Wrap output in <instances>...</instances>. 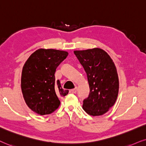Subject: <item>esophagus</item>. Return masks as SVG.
<instances>
[{
	"label": "esophagus",
	"instance_id": "34e87169",
	"mask_svg": "<svg viewBox=\"0 0 146 146\" xmlns=\"http://www.w3.org/2000/svg\"><path fill=\"white\" fill-rule=\"evenodd\" d=\"M77 87H75L74 89H70L69 93H75L77 92Z\"/></svg>",
	"mask_w": 146,
	"mask_h": 146
}]
</instances>
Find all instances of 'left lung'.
Masks as SVG:
<instances>
[{
  "instance_id": "8db88e82",
  "label": "left lung",
  "mask_w": 146,
  "mask_h": 146,
  "mask_svg": "<svg viewBox=\"0 0 146 146\" xmlns=\"http://www.w3.org/2000/svg\"><path fill=\"white\" fill-rule=\"evenodd\" d=\"M87 73L90 89L83 109L92 116L102 115L115 104L119 92V78L113 61L100 48L74 50Z\"/></svg>"
}]
</instances>
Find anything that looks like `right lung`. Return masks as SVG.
<instances>
[{
	"label": "right lung",
	"instance_id": "1",
	"mask_svg": "<svg viewBox=\"0 0 146 146\" xmlns=\"http://www.w3.org/2000/svg\"><path fill=\"white\" fill-rule=\"evenodd\" d=\"M68 52L53 48H39L25 62L21 74V90L27 106L40 115H48L58 109L59 97L65 96L69 90L62 89L55 73L66 59Z\"/></svg>",
	"mask_w": 146,
	"mask_h": 146
}]
</instances>
